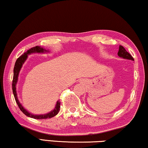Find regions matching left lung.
I'll use <instances>...</instances> for the list:
<instances>
[{"label":"left lung","instance_id":"left-lung-1","mask_svg":"<svg viewBox=\"0 0 148 148\" xmlns=\"http://www.w3.org/2000/svg\"><path fill=\"white\" fill-rule=\"evenodd\" d=\"M117 55H118V56L119 57H121V58L134 61V59L132 57V55H130V53L127 52V51H126L125 48H124L121 45H119V51H118V53H117Z\"/></svg>","mask_w":148,"mask_h":148}]
</instances>
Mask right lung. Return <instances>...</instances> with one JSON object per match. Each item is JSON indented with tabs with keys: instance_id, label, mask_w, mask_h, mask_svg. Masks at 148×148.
Wrapping results in <instances>:
<instances>
[{
	"instance_id": "1",
	"label": "right lung",
	"mask_w": 148,
	"mask_h": 148,
	"mask_svg": "<svg viewBox=\"0 0 148 148\" xmlns=\"http://www.w3.org/2000/svg\"><path fill=\"white\" fill-rule=\"evenodd\" d=\"M48 52H49V51L46 50L45 49L42 48L40 46L34 47L29 49L27 52H25L24 54L22 55L21 56H20L18 59H17L14 67L13 80H12V92H13L14 99L16 100V102L17 105H18L19 109H20L21 111H22L25 115H26L27 116L29 117H31V118L37 119H48V118H51V117L55 116V115L59 113V111L60 110V105H61V103H60L59 101H57L56 106H55V108H54V110L51 111L50 112H49L47 113H45V114H41V115L33 114V113L29 112L27 110H25V108H24V107L22 106V104H21L20 101H19L18 97H17L16 85L17 81H18L19 73H20L21 68L23 67V65L24 64L25 61L27 60L28 55H31L32 53H48Z\"/></svg>"
}]
</instances>
